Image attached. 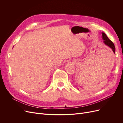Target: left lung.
<instances>
[{
  "mask_svg": "<svg viewBox=\"0 0 123 123\" xmlns=\"http://www.w3.org/2000/svg\"><path fill=\"white\" fill-rule=\"evenodd\" d=\"M102 39L103 40H104V43H105V45H106L107 46L109 47L111 49H112V51H113V52L115 53V47L114 43L111 41L109 39L106 34L104 33V32H102Z\"/></svg>",
  "mask_w": 123,
  "mask_h": 123,
  "instance_id": "obj_1",
  "label": "left lung"
}]
</instances>
